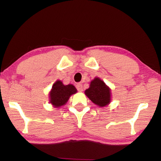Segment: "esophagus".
<instances>
[{"mask_svg": "<svg viewBox=\"0 0 161 161\" xmlns=\"http://www.w3.org/2000/svg\"><path fill=\"white\" fill-rule=\"evenodd\" d=\"M76 87H77V90H78L79 92H82V91H83L82 84H77V85H76Z\"/></svg>", "mask_w": 161, "mask_h": 161, "instance_id": "esophagus-1", "label": "esophagus"}]
</instances>
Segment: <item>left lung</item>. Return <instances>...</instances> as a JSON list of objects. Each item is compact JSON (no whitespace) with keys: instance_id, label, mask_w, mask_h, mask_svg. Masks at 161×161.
<instances>
[{"instance_id":"8db88e82","label":"left lung","mask_w":161,"mask_h":161,"mask_svg":"<svg viewBox=\"0 0 161 161\" xmlns=\"http://www.w3.org/2000/svg\"><path fill=\"white\" fill-rule=\"evenodd\" d=\"M85 94L100 107H106L111 102V89L99 77H95L91 81L89 88L85 90Z\"/></svg>"}]
</instances>
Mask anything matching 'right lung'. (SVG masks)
I'll list each match as a JSON object with an SVG mask.
<instances>
[{"instance_id": "obj_1", "label": "right lung", "mask_w": 161, "mask_h": 161, "mask_svg": "<svg viewBox=\"0 0 161 161\" xmlns=\"http://www.w3.org/2000/svg\"><path fill=\"white\" fill-rule=\"evenodd\" d=\"M77 89L72 84L64 85L60 80L56 81L50 92V102L54 107L64 105L72 94L77 93Z\"/></svg>"}]
</instances>
